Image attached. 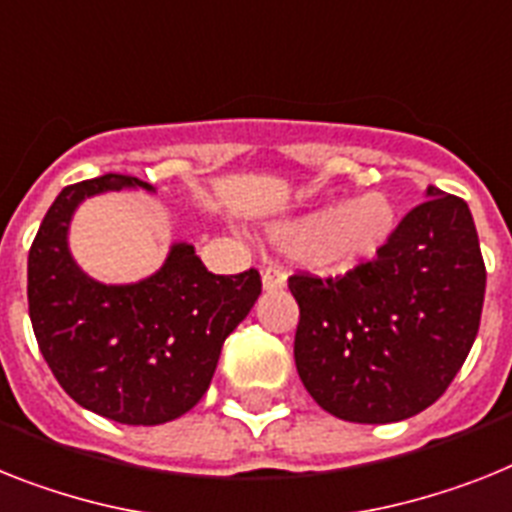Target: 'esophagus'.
<instances>
[{
    "instance_id": "34e87169",
    "label": "esophagus",
    "mask_w": 512,
    "mask_h": 512,
    "mask_svg": "<svg viewBox=\"0 0 512 512\" xmlns=\"http://www.w3.org/2000/svg\"><path fill=\"white\" fill-rule=\"evenodd\" d=\"M261 285H264L266 293H272V290H282V287L287 285L285 269L277 264H266L264 272H261Z\"/></svg>"
}]
</instances>
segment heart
I'll list each match as a JSON object with an SVG mask.
<instances>
[{
  "mask_svg": "<svg viewBox=\"0 0 512 512\" xmlns=\"http://www.w3.org/2000/svg\"><path fill=\"white\" fill-rule=\"evenodd\" d=\"M398 225L390 196L379 190L350 201L316 206L269 225V240L290 253H301L314 266L348 272L377 259Z\"/></svg>",
  "mask_w": 512,
  "mask_h": 512,
  "instance_id": "b5f03b06",
  "label": "heart"
}]
</instances>
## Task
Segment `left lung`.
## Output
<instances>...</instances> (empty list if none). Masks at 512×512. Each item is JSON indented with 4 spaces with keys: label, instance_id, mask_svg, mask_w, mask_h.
Listing matches in <instances>:
<instances>
[{
    "label": "left lung",
    "instance_id": "obj_1",
    "mask_svg": "<svg viewBox=\"0 0 512 512\" xmlns=\"http://www.w3.org/2000/svg\"><path fill=\"white\" fill-rule=\"evenodd\" d=\"M377 259L337 280L293 274L295 366L324 411L392 424L426 411L474 345L487 269L463 198L426 188Z\"/></svg>",
    "mask_w": 512,
    "mask_h": 512
}]
</instances>
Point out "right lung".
Here are the masks:
<instances>
[{
  "instance_id": "add662e5",
  "label": "right lung",
  "mask_w": 512,
  "mask_h": 512,
  "mask_svg": "<svg viewBox=\"0 0 512 512\" xmlns=\"http://www.w3.org/2000/svg\"><path fill=\"white\" fill-rule=\"evenodd\" d=\"M154 185L101 175L67 185L28 253V314L41 356L78 405L128 426L188 413L209 390L227 335L261 295L256 269L206 272L190 243H172L154 274L128 285L88 277L70 253V222L86 198Z\"/></svg>"
}]
</instances>
